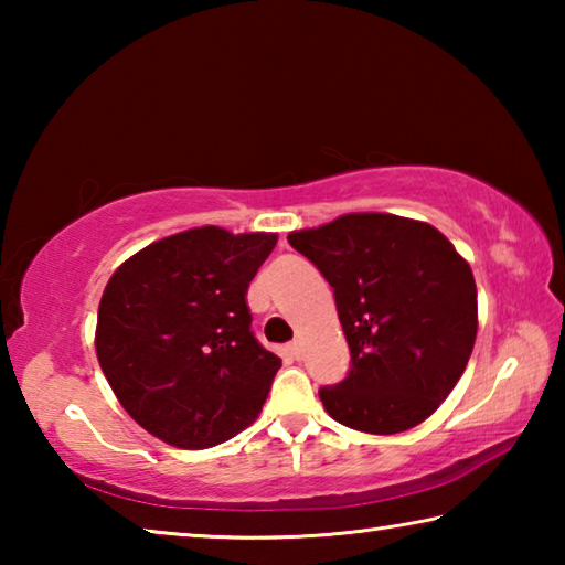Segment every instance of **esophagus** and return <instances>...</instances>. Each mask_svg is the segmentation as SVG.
Instances as JSON below:
<instances>
[{
    "label": "esophagus",
    "mask_w": 565,
    "mask_h": 565,
    "mask_svg": "<svg viewBox=\"0 0 565 565\" xmlns=\"http://www.w3.org/2000/svg\"><path fill=\"white\" fill-rule=\"evenodd\" d=\"M289 353H291L294 359H301L303 349H301V341H299V339H296V341H291V343H289Z\"/></svg>",
    "instance_id": "1"
}]
</instances>
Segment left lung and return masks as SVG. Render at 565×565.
<instances>
[{
  "label": "left lung",
  "instance_id": "obj_1",
  "mask_svg": "<svg viewBox=\"0 0 565 565\" xmlns=\"http://www.w3.org/2000/svg\"><path fill=\"white\" fill-rule=\"evenodd\" d=\"M331 284L351 351L343 381L321 386L329 416L363 434L418 426L451 394L478 329L471 266L431 224L347 214L289 234Z\"/></svg>",
  "mask_w": 565,
  "mask_h": 565
}]
</instances>
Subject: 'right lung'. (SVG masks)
Here are the masks:
<instances>
[{"label":"right lung","instance_id":"obj_1","mask_svg":"<svg viewBox=\"0 0 565 565\" xmlns=\"http://www.w3.org/2000/svg\"><path fill=\"white\" fill-rule=\"evenodd\" d=\"M276 234L202 226L149 244L107 284L97 359L119 404L177 448H209L259 416L281 359L252 331L246 289Z\"/></svg>","mask_w":565,"mask_h":565}]
</instances>
